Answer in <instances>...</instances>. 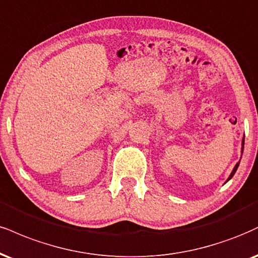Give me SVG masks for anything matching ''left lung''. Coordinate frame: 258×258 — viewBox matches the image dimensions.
Masks as SVG:
<instances>
[{"label": "left lung", "instance_id": "8db88e82", "mask_svg": "<svg viewBox=\"0 0 258 258\" xmlns=\"http://www.w3.org/2000/svg\"><path fill=\"white\" fill-rule=\"evenodd\" d=\"M243 144H244V142H243ZM238 166H239V163H237V164H235V167H234V168H233V170H232V173H231V175H229V178H228V180H229V179H231V178H232V176H233V175H234V173H235V172H237V168H238Z\"/></svg>", "mask_w": 258, "mask_h": 258}]
</instances>
